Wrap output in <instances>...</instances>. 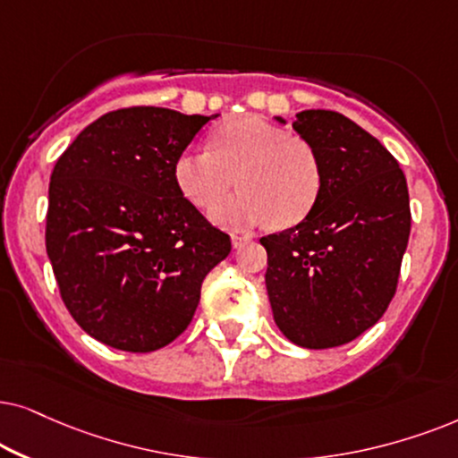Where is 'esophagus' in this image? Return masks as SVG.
I'll return each mask as SVG.
<instances>
[{
  "label": "esophagus",
  "mask_w": 458,
  "mask_h": 458,
  "mask_svg": "<svg viewBox=\"0 0 458 458\" xmlns=\"http://www.w3.org/2000/svg\"><path fill=\"white\" fill-rule=\"evenodd\" d=\"M249 241H251V236H245V234H233V247H234V249L245 247Z\"/></svg>",
  "instance_id": "1"
}]
</instances>
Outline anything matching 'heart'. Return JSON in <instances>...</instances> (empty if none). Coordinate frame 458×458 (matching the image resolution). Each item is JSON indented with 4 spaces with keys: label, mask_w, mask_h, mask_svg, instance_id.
<instances>
[{
    "label": "heart",
    "mask_w": 458,
    "mask_h": 458,
    "mask_svg": "<svg viewBox=\"0 0 458 458\" xmlns=\"http://www.w3.org/2000/svg\"><path fill=\"white\" fill-rule=\"evenodd\" d=\"M175 184L199 209H209L234 184L241 192L211 211L225 228L303 222L322 191L318 150L258 114H242L211 131L209 150H184L175 158Z\"/></svg>",
    "instance_id": "1"
}]
</instances>
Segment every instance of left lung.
<instances>
[{
  "label": "left lung",
  "instance_id": "8db88e82",
  "mask_svg": "<svg viewBox=\"0 0 458 458\" xmlns=\"http://www.w3.org/2000/svg\"><path fill=\"white\" fill-rule=\"evenodd\" d=\"M295 117L293 130L318 150L322 191L303 222L259 242L274 322L293 344L327 350L386 314L411 234V200L398 161L360 125L320 108Z\"/></svg>",
  "mask_w": 458,
  "mask_h": 458
}]
</instances>
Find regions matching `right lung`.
I'll use <instances>...</instances> for the list:
<instances>
[{"label":"right lung","instance_id":"1","mask_svg":"<svg viewBox=\"0 0 458 458\" xmlns=\"http://www.w3.org/2000/svg\"><path fill=\"white\" fill-rule=\"evenodd\" d=\"M217 114L130 106L102 114L58 157L46 251L85 333L114 350H161L191 325L230 236L175 184V158Z\"/></svg>","mask_w":458,"mask_h":458}]
</instances>
